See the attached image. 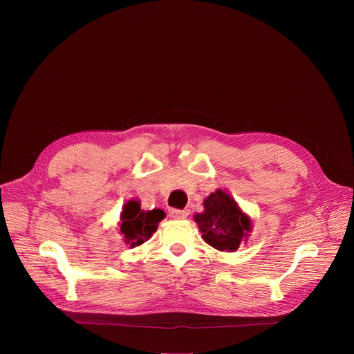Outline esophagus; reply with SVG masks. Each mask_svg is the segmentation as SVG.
Instances as JSON below:
<instances>
[{"label":"esophagus","mask_w":354,"mask_h":354,"mask_svg":"<svg viewBox=\"0 0 354 354\" xmlns=\"http://www.w3.org/2000/svg\"><path fill=\"white\" fill-rule=\"evenodd\" d=\"M169 216L173 218H186L189 216V211L187 209H177V208H171L169 209Z\"/></svg>","instance_id":"1"}]
</instances>
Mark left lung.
Instances as JSON below:
<instances>
[{
  "label": "left lung",
  "instance_id": "8db88e82",
  "mask_svg": "<svg viewBox=\"0 0 354 354\" xmlns=\"http://www.w3.org/2000/svg\"><path fill=\"white\" fill-rule=\"evenodd\" d=\"M195 221L202 239L218 251L234 252L251 232L250 217L221 189L203 201V212L196 214Z\"/></svg>",
  "mask_w": 354,
  "mask_h": 354
}]
</instances>
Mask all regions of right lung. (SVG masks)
<instances>
[{"mask_svg":"<svg viewBox=\"0 0 354 354\" xmlns=\"http://www.w3.org/2000/svg\"><path fill=\"white\" fill-rule=\"evenodd\" d=\"M165 217L162 209L143 211L140 208V201L131 199L124 203L121 212L120 232L122 233L125 243L134 248L145 243L152 238V234L158 229V223Z\"/></svg>","mask_w":354,"mask_h":354,"instance_id":"add662e5","label":"right lung"}]
</instances>
